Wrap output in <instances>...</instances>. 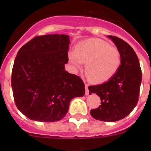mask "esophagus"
I'll list each match as a JSON object with an SVG mask.
<instances>
[{
    "mask_svg": "<svg viewBox=\"0 0 151 151\" xmlns=\"http://www.w3.org/2000/svg\"><path fill=\"white\" fill-rule=\"evenodd\" d=\"M85 95L88 96L89 95V91H88V85L85 83Z\"/></svg>",
    "mask_w": 151,
    "mask_h": 151,
    "instance_id": "1",
    "label": "esophagus"
}]
</instances>
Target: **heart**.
Wrapping results in <instances>:
<instances>
[{
  "instance_id": "obj_1",
  "label": "heart",
  "mask_w": 151,
  "mask_h": 151,
  "mask_svg": "<svg viewBox=\"0 0 151 151\" xmlns=\"http://www.w3.org/2000/svg\"><path fill=\"white\" fill-rule=\"evenodd\" d=\"M68 59L74 71L81 70L85 63L87 76L96 83L112 79L121 64L118 47L98 39L79 43L74 50L68 52Z\"/></svg>"
}]
</instances>
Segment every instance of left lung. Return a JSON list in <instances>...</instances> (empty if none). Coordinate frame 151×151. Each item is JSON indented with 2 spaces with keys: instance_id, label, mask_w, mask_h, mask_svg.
Masks as SVG:
<instances>
[{
  "instance_id": "1",
  "label": "left lung",
  "mask_w": 151,
  "mask_h": 151,
  "mask_svg": "<svg viewBox=\"0 0 151 151\" xmlns=\"http://www.w3.org/2000/svg\"><path fill=\"white\" fill-rule=\"evenodd\" d=\"M112 39L121 54V64L112 79L103 84L88 87L89 94L96 93L101 105L91 109L93 118L112 122L123 119L136 106L139 99L142 71L137 54L132 47L116 36Z\"/></svg>"
}]
</instances>
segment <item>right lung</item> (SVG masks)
I'll return each instance as SVG.
<instances>
[{
  "instance_id": "right-lung-1",
  "label": "right lung",
  "mask_w": 151,
  "mask_h": 151,
  "mask_svg": "<svg viewBox=\"0 0 151 151\" xmlns=\"http://www.w3.org/2000/svg\"><path fill=\"white\" fill-rule=\"evenodd\" d=\"M69 44L68 35H45L33 38L18 51L12 88L17 107L29 119L60 121L71 100L84 96L83 80L65 70Z\"/></svg>"
}]
</instances>
